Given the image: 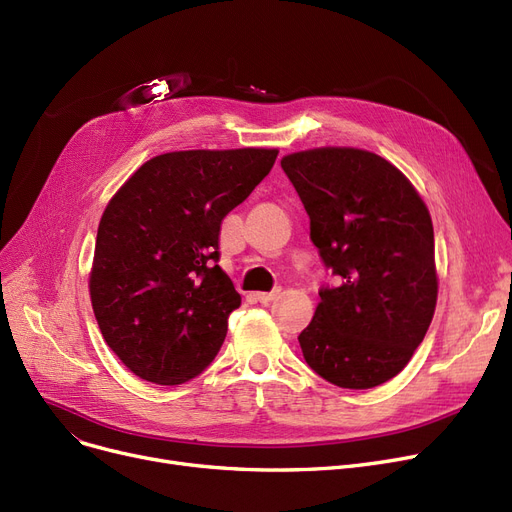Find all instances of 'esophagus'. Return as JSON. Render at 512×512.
Wrapping results in <instances>:
<instances>
[{"mask_svg":"<svg viewBox=\"0 0 512 512\" xmlns=\"http://www.w3.org/2000/svg\"><path fill=\"white\" fill-rule=\"evenodd\" d=\"M278 294H280V290H274V292H257L255 299H257L259 303H263V305H270L272 301L278 299Z\"/></svg>","mask_w":512,"mask_h":512,"instance_id":"34e87169","label":"esophagus"}]
</instances>
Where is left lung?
<instances>
[{
  "mask_svg": "<svg viewBox=\"0 0 512 512\" xmlns=\"http://www.w3.org/2000/svg\"><path fill=\"white\" fill-rule=\"evenodd\" d=\"M305 205L311 240L338 286L299 342L334 386L367 390L398 375L432 324L438 301L434 226L409 178L365 149L319 147L282 157Z\"/></svg>",
  "mask_w": 512,
  "mask_h": 512,
  "instance_id": "obj_1",
  "label": "left lung"
}]
</instances>
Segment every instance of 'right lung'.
Listing matches in <instances>:
<instances>
[{"label": "right lung", "instance_id": "add662e5", "mask_svg": "<svg viewBox=\"0 0 512 512\" xmlns=\"http://www.w3.org/2000/svg\"><path fill=\"white\" fill-rule=\"evenodd\" d=\"M278 149L174 151L107 203L89 290L107 346L141 380L176 386L218 355L240 294L218 265L220 226L270 174Z\"/></svg>", "mask_w": 512, "mask_h": 512}]
</instances>
